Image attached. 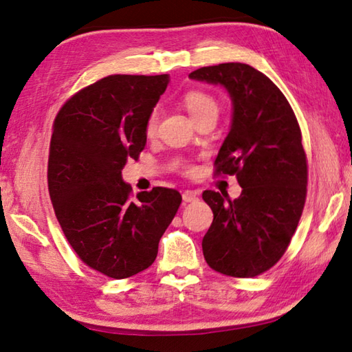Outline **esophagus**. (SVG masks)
Listing matches in <instances>:
<instances>
[{"label": "esophagus", "mask_w": 352, "mask_h": 352, "mask_svg": "<svg viewBox=\"0 0 352 352\" xmlns=\"http://www.w3.org/2000/svg\"><path fill=\"white\" fill-rule=\"evenodd\" d=\"M182 197H183V201H184V204H190V201L199 200V194H197V192H194V190H184Z\"/></svg>", "instance_id": "34e87169"}]
</instances>
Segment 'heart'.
<instances>
[{
    "mask_svg": "<svg viewBox=\"0 0 352 352\" xmlns=\"http://www.w3.org/2000/svg\"><path fill=\"white\" fill-rule=\"evenodd\" d=\"M182 102L184 105V109L190 115V118L194 119V122L197 124L201 119L206 118H217L219 116V104L217 100L214 99L211 94H208L205 91L200 90H190L183 94ZM158 111L153 110L151 113V116L147 118L146 122V135L147 136H153L157 133L158 129Z\"/></svg>",
    "mask_w": 352,
    "mask_h": 352,
    "instance_id": "heart-1",
    "label": "heart"
}]
</instances>
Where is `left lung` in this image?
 Segmentation results:
<instances>
[{
    "label": "left lung",
    "mask_w": 352,
    "mask_h": 352,
    "mask_svg": "<svg viewBox=\"0 0 352 352\" xmlns=\"http://www.w3.org/2000/svg\"><path fill=\"white\" fill-rule=\"evenodd\" d=\"M222 85L233 102L231 127L216 174L236 175L242 194L205 190L212 223L201 241L212 270L253 278L281 259L300 222L307 192V160L295 113L281 90L245 63H220L189 74Z\"/></svg>",
    "instance_id": "left-lung-1"
}]
</instances>
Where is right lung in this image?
Returning <instances> with one entry per match:
<instances>
[{
	"label": "right lung",
	"instance_id": "obj_1",
	"mask_svg": "<svg viewBox=\"0 0 352 352\" xmlns=\"http://www.w3.org/2000/svg\"><path fill=\"white\" fill-rule=\"evenodd\" d=\"M168 83V74L104 77L76 93L52 127L47 188L57 220L77 256L109 278L153 264L182 204L168 188L132 199L121 172L144 148L147 118Z\"/></svg>",
	"mask_w": 352,
	"mask_h": 352
}]
</instances>
